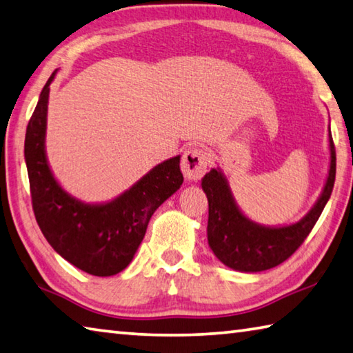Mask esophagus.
Wrapping results in <instances>:
<instances>
[{
  "label": "esophagus",
  "mask_w": 353,
  "mask_h": 353,
  "mask_svg": "<svg viewBox=\"0 0 353 353\" xmlns=\"http://www.w3.org/2000/svg\"><path fill=\"white\" fill-rule=\"evenodd\" d=\"M210 163V154L207 150L191 146L182 156V172L188 181H199L207 172Z\"/></svg>",
  "instance_id": "obj_1"
}]
</instances>
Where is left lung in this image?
Masks as SVG:
<instances>
[{
	"label": "left lung",
	"mask_w": 353,
	"mask_h": 353,
	"mask_svg": "<svg viewBox=\"0 0 353 353\" xmlns=\"http://www.w3.org/2000/svg\"><path fill=\"white\" fill-rule=\"evenodd\" d=\"M330 142V170L321 197L305 217L293 225L270 228L248 221L236 207L221 171L211 170L202 179L208 197V243L217 259L239 272H262L283 264L301 247L315 227L332 194L336 174V152Z\"/></svg>",
	"instance_id": "1"
}]
</instances>
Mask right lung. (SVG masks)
Listing matches in <instances>:
<instances>
[{
  "label": "right lung",
  "mask_w": 353,
  "mask_h": 353,
  "mask_svg": "<svg viewBox=\"0 0 353 353\" xmlns=\"http://www.w3.org/2000/svg\"><path fill=\"white\" fill-rule=\"evenodd\" d=\"M49 77L28 123L24 157L38 227L57 253L94 276H112L128 267L154 211L181 188V156L165 160L115 201L88 205L69 196L49 170L44 152Z\"/></svg>",
  "instance_id": "add662e5"
}]
</instances>
